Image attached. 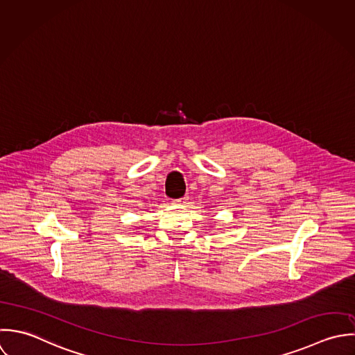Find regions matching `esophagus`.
I'll return each instance as SVG.
<instances>
[{
  "label": "esophagus",
  "instance_id": "obj_1",
  "mask_svg": "<svg viewBox=\"0 0 355 355\" xmlns=\"http://www.w3.org/2000/svg\"><path fill=\"white\" fill-rule=\"evenodd\" d=\"M172 202L175 205H186L187 204V197H183V198H179V200H173Z\"/></svg>",
  "mask_w": 355,
  "mask_h": 355
}]
</instances>
